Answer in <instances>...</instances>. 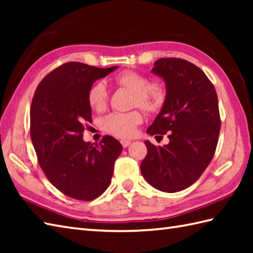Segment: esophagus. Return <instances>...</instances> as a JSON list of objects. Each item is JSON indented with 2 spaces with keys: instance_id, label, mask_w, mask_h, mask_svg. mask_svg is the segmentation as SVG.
<instances>
[{
  "instance_id": "34e87169",
  "label": "esophagus",
  "mask_w": 253,
  "mask_h": 253,
  "mask_svg": "<svg viewBox=\"0 0 253 253\" xmlns=\"http://www.w3.org/2000/svg\"><path fill=\"white\" fill-rule=\"evenodd\" d=\"M121 143H122V146L124 148H127L131 143V141L130 140H127V139H123V140H121Z\"/></svg>"
}]
</instances>
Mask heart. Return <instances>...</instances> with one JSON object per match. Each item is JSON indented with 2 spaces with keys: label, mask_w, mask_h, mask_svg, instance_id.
Instances as JSON below:
<instances>
[{
  "label": "heart",
  "mask_w": 253,
  "mask_h": 253,
  "mask_svg": "<svg viewBox=\"0 0 253 253\" xmlns=\"http://www.w3.org/2000/svg\"><path fill=\"white\" fill-rule=\"evenodd\" d=\"M117 85L132 93L131 105L137 106L147 114H155L162 109L165 102L163 85L151 83L147 75L135 71H124L114 77ZM107 90L104 84L95 83L89 89L88 102L94 111H103L107 103ZM142 122L140 112L112 113L102 120L101 127L105 132L115 137L128 138L136 131V127Z\"/></svg>",
  "instance_id": "b5f03b06"
}]
</instances>
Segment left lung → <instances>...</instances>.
<instances>
[{
    "mask_svg": "<svg viewBox=\"0 0 253 253\" xmlns=\"http://www.w3.org/2000/svg\"><path fill=\"white\" fill-rule=\"evenodd\" d=\"M152 72L162 77L166 98L147 132L168 135L169 144L150 141L140 165L150 185L164 192L184 190L199 179L215 153L221 117L215 88L200 68L182 58H159Z\"/></svg>",
    "mask_w": 253,
    "mask_h": 253,
    "instance_id": "8db88e82",
    "label": "left lung"
}]
</instances>
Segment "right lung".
Returning a JSON list of instances; mask_svg holds the SVG:
<instances>
[{
  "label": "right lung",
  "mask_w": 253,
  "mask_h": 253,
  "mask_svg": "<svg viewBox=\"0 0 253 253\" xmlns=\"http://www.w3.org/2000/svg\"><path fill=\"white\" fill-rule=\"evenodd\" d=\"M116 68L65 63L41 80L32 98L30 137L38 162L56 189L76 200L91 201L107 189L122 153L111 136L99 144L83 140L85 123L92 122L89 89Z\"/></svg>",
  "instance_id": "right-lung-1"
}]
</instances>
